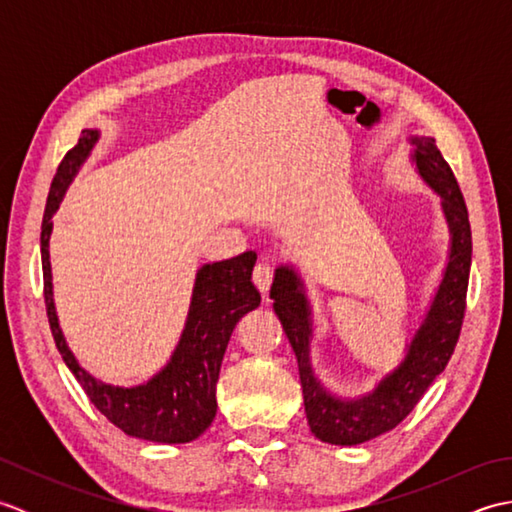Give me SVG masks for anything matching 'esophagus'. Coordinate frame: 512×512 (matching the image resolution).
<instances>
[{"mask_svg":"<svg viewBox=\"0 0 512 512\" xmlns=\"http://www.w3.org/2000/svg\"><path fill=\"white\" fill-rule=\"evenodd\" d=\"M253 281H255L257 290L262 292V295L266 297L268 290H270V284H273V266H268V264L255 266V270H253Z\"/></svg>","mask_w":512,"mask_h":512,"instance_id":"obj_1","label":"esophagus"}]
</instances>
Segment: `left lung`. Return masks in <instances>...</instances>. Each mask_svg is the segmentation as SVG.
<instances>
[{
  "label": "left lung",
  "mask_w": 512,
  "mask_h": 512,
  "mask_svg": "<svg viewBox=\"0 0 512 512\" xmlns=\"http://www.w3.org/2000/svg\"><path fill=\"white\" fill-rule=\"evenodd\" d=\"M409 160L422 182L438 195L449 228V253L442 279L424 310L418 328L405 343L400 363L376 380V385L354 398L336 394L323 385L312 365L314 319L312 303L299 268L281 264L275 268L270 286L275 314L292 345L299 363L303 405L310 431L321 442L354 447L391 431L418 405L431 387L458 343L466 288L471 273V224L451 167L442 158L436 140L429 136H409Z\"/></svg>",
  "instance_id": "left-lung-1"
}]
</instances>
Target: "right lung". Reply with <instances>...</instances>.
<instances>
[{"label":"right lung","instance_id":"right-lung-1","mask_svg":"<svg viewBox=\"0 0 512 512\" xmlns=\"http://www.w3.org/2000/svg\"><path fill=\"white\" fill-rule=\"evenodd\" d=\"M99 138V129H83L79 143L61 160L50 187L46 213H43L41 264L50 330L63 363L79 380L94 407L118 429L132 438L160 444L191 442L211 427L217 413L215 385L235 325L244 314L262 303V295L250 281L257 255L248 250L224 262L204 264L195 273L189 312L180 339L169 361L145 383L121 387L92 376L88 369L81 367L59 325L57 306H54L50 235L52 217L59 211L65 191L70 189L85 160L92 156Z\"/></svg>","mask_w":512,"mask_h":512}]
</instances>
